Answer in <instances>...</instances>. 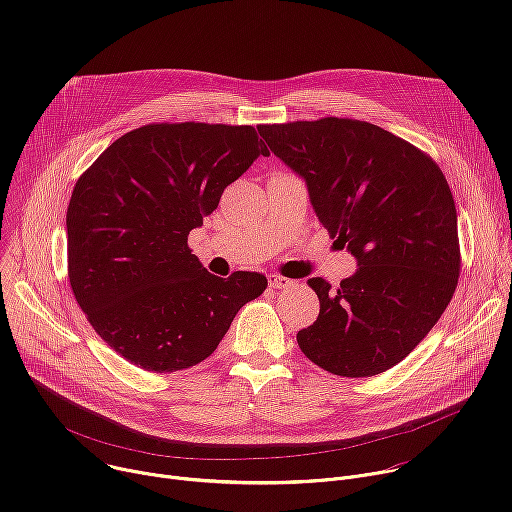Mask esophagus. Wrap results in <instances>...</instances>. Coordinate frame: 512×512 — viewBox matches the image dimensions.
Instances as JSON below:
<instances>
[{
  "mask_svg": "<svg viewBox=\"0 0 512 512\" xmlns=\"http://www.w3.org/2000/svg\"><path fill=\"white\" fill-rule=\"evenodd\" d=\"M269 285L273 289H287L289 285H294V281L287 277H281V275H269Z\"/></svg>",
  "mask_w": 512,
  "mask_h": 512,
  "instance_id": "obj_1",
  "label": "esophagus"
}]
</instances>
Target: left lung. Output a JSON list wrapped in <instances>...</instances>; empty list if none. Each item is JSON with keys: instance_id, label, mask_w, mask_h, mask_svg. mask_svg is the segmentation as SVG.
I'll use <instances>...</instances> for the list:
<instances>
[{"instance_id": "left-lung-1", "label": "left lung", "mask_w": 512, "mask_h": 512, "mask_svg": "<svg viewBox=\"0 0 512 512\" xmlns=\"http://www.w3.org/2000/svg\"><path fill=\"white\" fill-rule=\"evenodd\" d=\"M257 129L306 180L320 223L358 263L338 289L308 279L320 314L298 332L302 352L340 377L389 371L442 318L458 285V214L446 176L415 145L367 121Z\"/></svg>"}]
</instances>
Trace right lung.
I'll return each mask as SVG.
<instances>
[{"label":"right lung","instance_id":"obj_1","mask_svg":"<svg viewBox=\"0 0 512 512\" xmlns=\"http://www.w3.org/2000/svg\"><path fill=\"white\" fill-rule=\"evenodd\" d=\"M267 145L251 125L137 127L77 180L66 210L68 279L95 332L152 373L202 362L267 279L208 273L188 247L225 188Z\"/></svg>","mask_w":512,"mask_h":512}]
</instances>
